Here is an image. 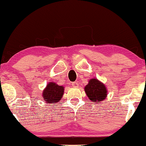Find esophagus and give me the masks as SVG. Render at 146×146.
Listing matches in <instances>:
<instances>
[{
  "label": "esophagus",
  "instance_id": "esophagus-1",
  "mask_svg": "<svg viewBox=\"0 0 146 146\" xmlns=\"http://www.w3.org/2000/svg\"><path fill=\"white\" fill-rule=\"evenodd\" d=\"M72 86H73V87H75V88H77V87H78V86H79V84L78 83V82H73V83H72Z\"/></svg>",
  "mask_w": 146,
  "mask_h": 146
}]
</instances>
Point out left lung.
Instances as JSON below:
<instances>
[{
  "mask_svg": "<svg viewBox=\"0 0 146 146\" xmlns=\"http://www.w3.org/2000/svg\"><path fill=\"white\" fill-rule=\"evenodd\" d=\"M84 90L88 99L94 103H101L108 96V90L105 85L96 78L89 80L88 84L84 88Z\"/></svg>",
  "mask_w": 146,
  "mask_h": 146,
  "instance_id": "obj_1",
  "label": "left lung"
}]
</instances>
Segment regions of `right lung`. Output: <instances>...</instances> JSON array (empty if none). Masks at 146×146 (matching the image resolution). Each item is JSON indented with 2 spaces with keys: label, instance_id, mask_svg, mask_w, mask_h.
<instances>
[{
  "label": "right lung",
  "instance_id": "obj_1",
  "mask_svg": "<svg viewBox=\"0 0 146 146\" xmlns=\"http://www.w3.org/2000/svg\"><path fill=\"white\" fill-rule=\"evenodd\" d=\"M64 87L58 85L55 82H49L43 90L42 96L45 103L50 104L58 103L62 99L64 92Z\"/></svg>",
  "mask_w": 146,
  "mask_h": 146
}]
</instances>
